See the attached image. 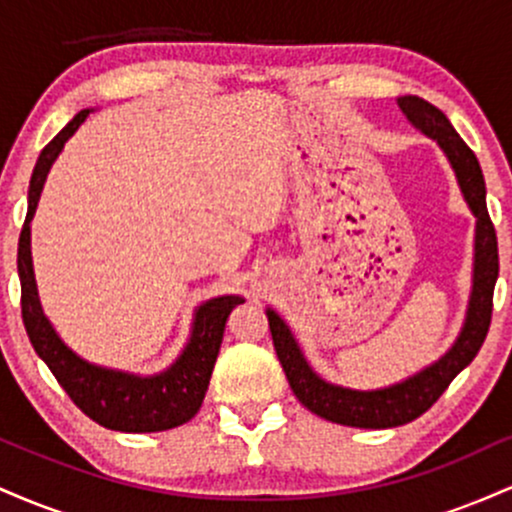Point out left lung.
Masks as SVG:
<instances>
[{"instance_id":"left-lung-1","label":"left lung","mask_w":512,"mask_h":512,"mask_svg":"<svg viewBox=\"0 0 512 512\" xmlns=\"http://www.w3.org/2000/svg\"><path fill=\"white\" fill-rule=\"evenodd\" d=\"M399 110L404 117L426 134L428 139L438 142L445 158L455 170L457 185L474 214V269H472V291H469L467 313H464L462 330L457 339L431 366L421 368L419 373L399 380L395 385L378 387V390H354V387L334 385L320 378L310 368L308 358L293 337L291 327L276 313L267 308L269 330H272L274 349L289 380L293 395L303 407L332 424L354 426V428H395L419 419L424 411L433 407V402L448 390L460 370H464L479 354L486 332L491 325L493 310V286L498 279V243L493 223L486 209V187L481 175L479 161L474 151L462 142L460 134L450 125L436 105H431L419 96H399Z\"/></svg>"}]
</instances>
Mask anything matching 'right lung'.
<instances>
[{
  "label": "right lung",
  "mask_w": 512,
  "mask_h": 512,
  "mask_svg": "<svg viewBox=\"0 0 512 512\" xmlns=\"http://www.w3.org/2000/svg\"><path fill=\"white\" fill-rule=\"evenodd\" d=\"M93 108L81 110L52 142L40 151L28 187V214L19 238V279H21V315L35 354L48 363L57 383L64 387L72 402L88 419L110 431L156 433L182 426L197 414L207 395L211 370L219 356L226 320L243 296H216L199 303L192 317V330L180 356L161 373L139 375L86 361L64 344L48 315L43 313L35 284L31 255V221L38 209L40 192L52 163L62 154L64 144L81 127Z\"/></svg>",
  "instance_id": "1"
}]
</instances>
